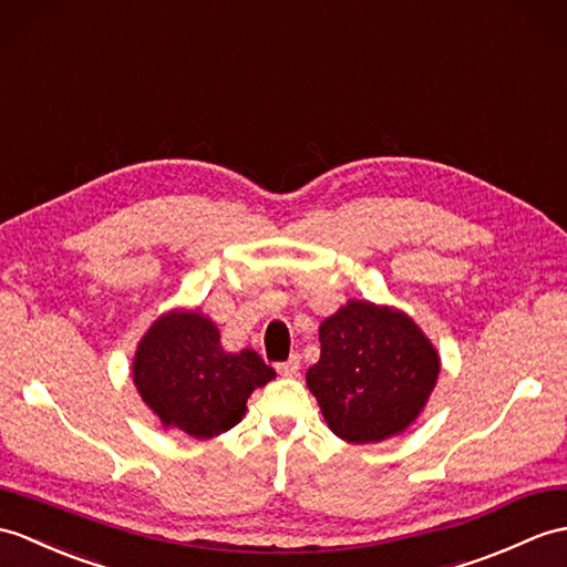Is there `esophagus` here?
I'll list each match as a JSON object with an SVG mask.
<instances>
[{"mask_svg": "<svg viewBox=\"0 0 567 567\" xmlns=\"http://www.w3.org/2000/svg\"><path fill=\"white\" fill-rule=\"evenodd\" d=\"M299 367H301V360L297 358V354H292V358H289L287 362L278 364V372L282 377H297L299 374Z\"/></svg>", "mask_w": 567, "mask_h": 567, "instance_id": "34e87169", "label": "esophagus"}]
</instances>
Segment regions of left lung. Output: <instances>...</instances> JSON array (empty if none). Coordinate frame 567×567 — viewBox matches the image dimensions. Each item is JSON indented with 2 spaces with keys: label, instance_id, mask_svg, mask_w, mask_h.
Masks as SVG:
<instances>
[{
  "label": "left lung",
  "instance_id": "1",
  "mask_svg": "<svg viewBox=\"0 0 567 567\" xmlns=\"http://www.w3.org/2000/svg\"><path fill=\"white\" fill-rule=\"evenodd\" d=\"M319 340L307 386L340 440L384 442L415 423L437 384L440 354L411 316L350 299L321 323Z\"/></svg>",
  "mask_w": 567,
  "mask_h": 567
}]
</instances>
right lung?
Wrapping results in <instances>:
<instances>
[{
	"mask_svg": "<svg viewBox=\"0 0 567 567\" xmlns=\"http://www.w3.org/2000/svg\"><path fill=\"white\" fill-rule=\"evenodd\" d=\"M270 379L275 370L256 350L227 352L217 326L186 309L159 316L133 360L142 401L164 427H178L195 440L231 430L244 417L248 396Z\"/></svg>",
	"mask_w": 567,
	"mask_h": 567,
	"instance_id": "obj_1",
	"label": "right lung"
}]
</instances>
